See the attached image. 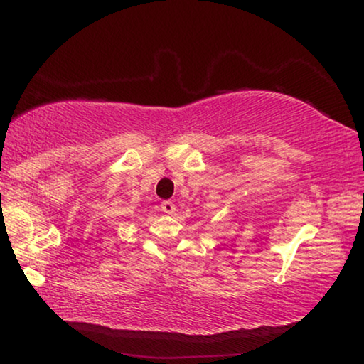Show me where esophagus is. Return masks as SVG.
I'll use <instances>...</instances> for the list:
<instances>
[{
  "mask_svg": "<svg viewBox=\"0 0 364 364\" xmlns=\"http://www.w3.org/2000/svg\"><path fill=\"white\" fill-rule=\"evenodd\" d=\"M160 208H162V212L167 213V215L175 213V210H176V207L171 200H164L162 204H160Z\"/></svg>",
  "mask_w": 364,
  "mask_h": 364,
  "instance_id": "obj_1",
  "label": "esophagus"
}]
</instances>
